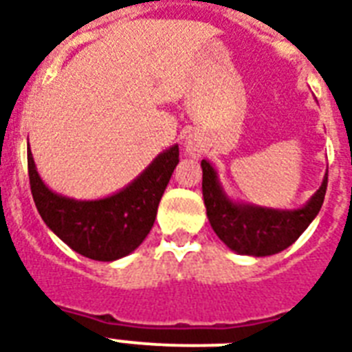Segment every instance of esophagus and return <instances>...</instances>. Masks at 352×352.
Masks as SVG:
<instances>
[{
  "instance_id": "obj_1",
  "label": "esophagus",
  "mask_w": 352,
  "mask_h": 352,
  "mask_svg": "<svg viewBox=\"0 0 352 352\" xmlns=\"http://www.w3.org/2000/svg\"><path fill=\"white\" fill-rule=\"evenodd\" d=\"M184 148H186V151L192 155V157H197V155L201 153V144H199L195 138H188L186 144H184Z\"/></svg>"
}]
</instances>
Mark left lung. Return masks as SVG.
<instances>
[{
    "label": "left lung",
    "mask_w": 352,
    "mask_h": 352,
    "mask_svg": "<svg viewBox=\"0 0 352 352\" xmlns=\"http://www.w3.org/2000/svg\"><path fill=\"white\" fill-rule=\"evenodd\" d=\"M203 166V197L214 232L230 250L243 256H272L285 250L311 225L322 208L327 192V173L320 190L298 210H272L234 203L217 179L208 160Z\"/></svg>",
    "instance_id": "left-lung-1"
}]
</instances>
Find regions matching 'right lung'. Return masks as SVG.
<instances>
[{"instance_id": "1", "label": "right lung", "mask_w": 352, "mask_h": 352, "mask_svg": "<svg viewBox=\"0 0 352 352\" xmlns=\"http://www.w3.org/2000/svg\"><path fill=\"white\" fill-rule=\"evenodd\" d=\"M30 192L41 219L60 239L95 261H115L140 246L157 217L160 197L179 164V146L160 153L140 175L111 197L76 201L43 184L27 153Z\"/></svg>"}]
</instances>
